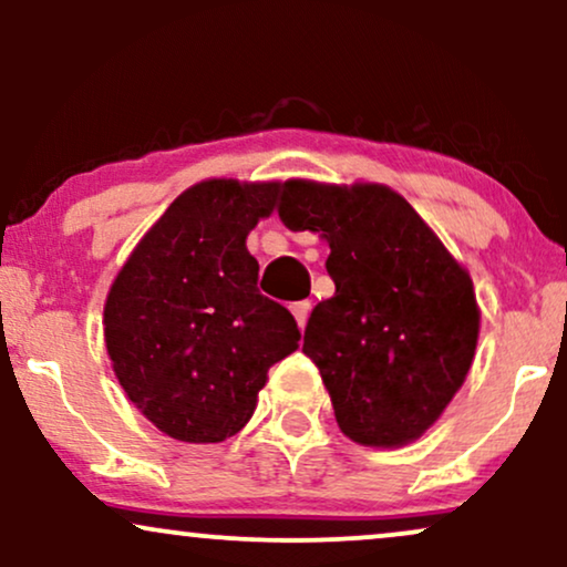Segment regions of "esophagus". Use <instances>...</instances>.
Here are the masks:
<instances>
[{
    "label": "esophagus",
    "mask_w": 567,
    "mask_h": 567,
    "mask_svg": "<svg viewBox=\"0 0 567 567\" xmlns=\"http://www.w3.org/2000/svg\"><path fill=\"white\" fill-rule=\"evenodd\" d=\"M292 317H296L298 328H306V320H309V311H311V303L309 301H296L290 306Z\"/></svg>",
    "instance_id": "obj_1"
}]
</instances>
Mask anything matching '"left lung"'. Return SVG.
<instances>
[{
	"instance_id": "8db88e82",
	"label": "left lung",
	"mask_w": 567,
	"mask_h": 567,
	"mask_svg": "<svg viewBox=\"0 0 567 567\" xmlns=\"http://www.w3.org/2000/svg\"><path fill=\"white\" fill-rule=\"evenodd\" d=\"M279 218L330 245L336 296L317 303L303 354L349 440H419L470 373L480 336L472 277L405 197L381 184H285Z\"/></svg>"
}]
</instances>
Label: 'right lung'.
<instances>
[{"instance_id":"1","label":"right lung","mask_w":567,"mask_h":567,"mask_svg":"<svg viewBox=\"0 0 567 567\" xmlns=\"http://www.w3.org/2000/svg\"><path fill=\"white\" fill-rule=\"evenodd\" d=\"M285 184L210 178L162 213L116 275L103 336L116 379L159 432L224 442L252 410L266 373L301 330L258 292L247 234L275 213Z\"/></svg>"}]
</instances>
